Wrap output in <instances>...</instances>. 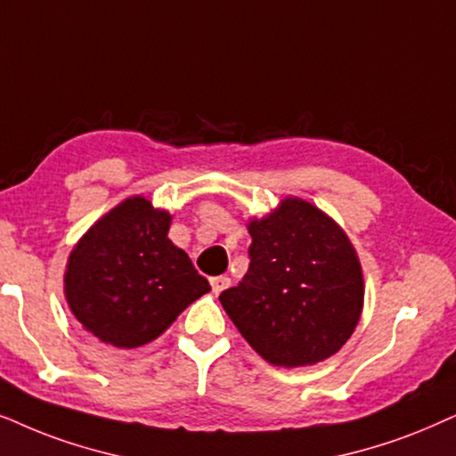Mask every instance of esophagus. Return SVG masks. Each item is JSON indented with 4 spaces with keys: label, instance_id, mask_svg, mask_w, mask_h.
<instances>
[{
    "label": "esophagus",
    "instance_id": "1",
    "mask_svg": "<svg viewBox=\"0 0 456 456\" xmlns=\"http://www.w3.org/2000/svg\"><path fill=\"white\" fill-rule=\"evenodd\" d=\"M228 287H230L228 276H214V279H211V289H214L216 295L222 293L224 289H228Z\"/></svg>",
    "mask_w": 456,
    "mask_h": 456
}]
</instances>
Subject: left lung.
<instances>
[{"label":"left lung","instance_id":"obj_1","mask_svg":"<svg viewBox=\"0 0 456 456\" xmlns=\"http://www.w3.org/2000/svg\"><path fill=\"white\" fill-rule=\"evenodd\" d=\"M249 270L220 295L247 344L274 366L327 360L362 314L364 281L344 230L307 200L287 197L249 222Z\"/></svg>","mask_w":456,"mask_h":456}]
</instances>
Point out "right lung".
I'll use <instances>...</instances> for the list:
<instances>
[{
    "label": "right lung",
    "instance_id": "1",
    "mask_svg": "<svg viewBox=\"0 0 456 456\" xmlns=\"http://www.w3.org/2000/svg\"><path fill=\"white\" fill-rule=\"evenodd\" d=\"M171 216L132 197L94 224L69 256L64 295L77 321L104 344L132 350L157 339L211 291L167 239Z\"/></svg>",
    "mask_w": 456,
    "mask_h": 456
}]
</instances>
